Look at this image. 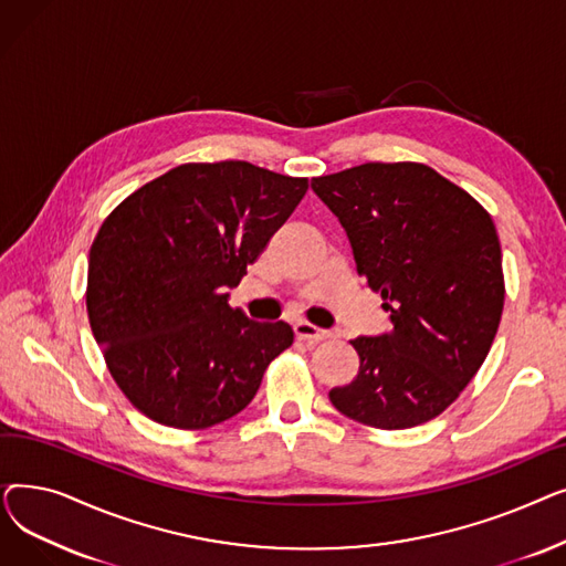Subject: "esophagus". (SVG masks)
<instances>
[{"label": "esophagus", "mask_w": 566, "mask_h": 566, "mask_svg": "<svg viewBox=\"0 0 566 566\" xmlns=\"http://www.w3.org/2000/svg\"><path fill=\"white\" fill-rule=\"evenodd\" d=\"M293 333H295V337L305 339V342H323V339L333 337L331 331L316 328V325H312V323H307V321H298V323H295V325H293Z\"/></svg>", "instance_id": "34e87169"}]
</instances>
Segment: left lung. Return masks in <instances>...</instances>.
Segmentation results:
<instances>
[{"label":"left lung","instance_id":"8db88e82","mask_svg":"<svg viewBox=\"0 0 566 566\" xmlns=\"http://www.w3.org/2000/svg\"><path fill=\"white\" fill-rule=\"evenodd\" d=\"M312 188L395 323L390 335L350 342L360 369L331 390L333 406L382 431L438 418L484 365L504 307L489 211L422 163H367L316 176Z\"/></svg>","mask_w":566,"mask_h":566}]
</instances>
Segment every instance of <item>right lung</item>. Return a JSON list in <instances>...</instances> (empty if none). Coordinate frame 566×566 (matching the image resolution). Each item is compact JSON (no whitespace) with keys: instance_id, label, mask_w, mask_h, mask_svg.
<instances>
[{"instance_id":"obj_1","label":"right lung","mask_w":566,"mask_h":566,"mask_svg":"<svg viewBox=\"0 0 566 566\" xmlns=\"http://www.w3.org/2000/svg\"><path fill=\"white\" fill-rule=\"evenodd\" d=\"M307 188L243 160L186 163L105 218L88 250L86 314L118 390L146 418L201 431L254 399L293 331L250 321L224 289L248 275Z\"/></svg>"}]
</instances>
